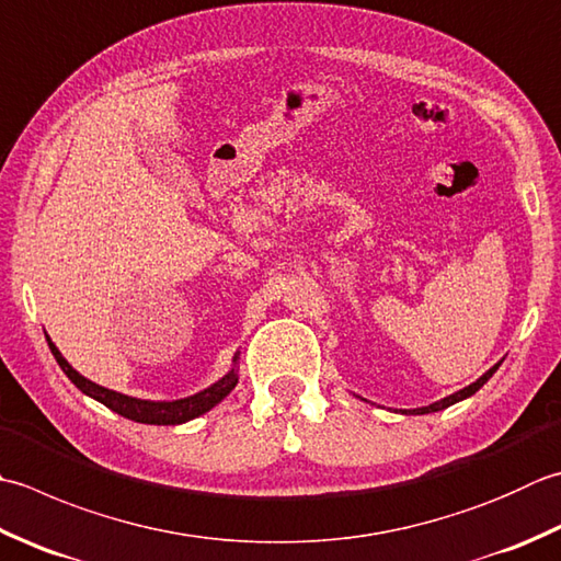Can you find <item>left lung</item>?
<instances>
[{"label": "left lung", "mask_w": 561, "mask_h": 561, "mask_svg": "<svg viewBox=\"0 0 561 561\" xmlns=\"http://www.w3.org/2000/svg\"><path fill=\"white\" fill-rule=\"evenodd\" d=\"M496 369H499V365L491 367L484 377H479L474 383H469V387H465L462 391H457V393H453V397H447V399H443V401H435V403H431V405H425V409H415L413 413H435V411H443V409H447V405H453V403H457V401H462V399L471 397V393H477L481 387H484V383L493 377V371H496Z\"/></svg>", "instance_id": "8db88e82"}]
</instances>
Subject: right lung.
<instances>
[{"label": "right lung", "instance_id": "obj_1", "mask_svg": "<svg viewBox=\"0 0 561 561\" xmlns=\"http://www.w3.org/2000/svg\"><path fill=\"white\" fill-rule=\"evenodd\" d=\"M48 345H50V353H53L55 362H58L60 369L65 371V375H68V379L75 383L77 389H80L82 393H87V397L96 399L99 403H104L106 409H112L118 415H124V419L136 421V423H148V425H178V423H186V421L196 419V415L211 411L214 405L218 401H224L228 393L236 389V383H238L236 369H230L224 379H218L214 383V387H208V389H204L199 393H194V397H190V399H180V401H140V399L124 397V393L112 391V389H104V387H99V383L84 379L80 371H75L68 365V359H65L58 353V347L50 343V337H48Z\"/></svg>", "mask_w": 561, "mask_h": 561}]
</instances>
